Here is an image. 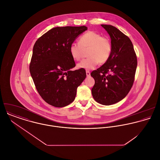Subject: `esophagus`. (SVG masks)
Wrapping results in <instances>:
<instances>
[{
    "instance_id": "1",
    "label": "esophagus",
    "mask_w": 160,
    "mask_h": 160,
    "mask_svg": "<svg viewBox=\"0 0 160 160\" xmlns=\"http://www.w3.org/2000/svg\"><path fill=\"white\" fill-rule=\"evenodd\" d=\"M86 76H87L88 77H89V76H91V72H90L89 71H86Z\"/></svg>"
}]
</instances>
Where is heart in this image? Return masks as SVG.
I'll return each instance as SVG.
<instances>
[{"label":"heart","mask_w":160,"mask_h":160,"mask_svg":"<svg viewBox=\"0 0 160 160\" xmlns=\"http://www.w3.org/2000/svg\"><path fill=\"white\" fill-rule=\"evenodd\" d=\"M88 48L87 56L77 65V68L90 70L99 63L103 64L109 59L112 53V43L108 38L94 31H88L84 34L79 40V44L72 42L69 48V53L74 60H79L82 57V50Z\"/></svg>","instance_id":"obj_1"}]
</instances>
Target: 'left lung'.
I'll return each instance as SVG.
<instances>
[{
  "mask_svg": "<svg viewBox=\"0 0 160 160\" xmlns=\"http://www.w3.org/2000/svg\"><path fill=\"white\" fill-rule=\"evenodd\" d=\"M101 26L110 35L112 48L108 61L91 74L95 80L92 94L98 103L111 105L122 100L130 91L137 68V57L127 36L113 26Z\"/></svg>",
  "mask_w": 160,
  "mask_h": 160,
  "instance_id": "obj_1",
  "label": "left lung"
}]
</instances>
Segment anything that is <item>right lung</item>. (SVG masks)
Instances as JSON below:
<instances>
[{"label":"right lung","instance_id":"add662e5","mask_svg":"<svg viewBox=\"0 0 160 160\" xmlns=\"http://www.w3.org/2000/svg\"><path fill=\"white\" fill-rule=\"evenodd\" d=\"M88 28L56 27L36 42L29 71L36 89L43 100L55 107H64L75 99L77 88L86 77L85 69L72 71L75 62L69 48Z\"/></svg>","mask_w":160,"mask_h":160}]
</instances>
